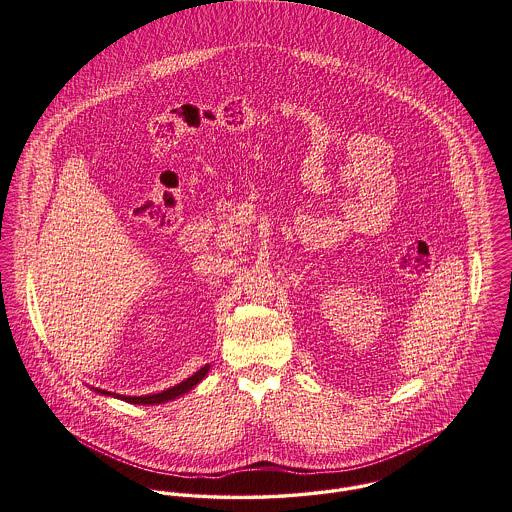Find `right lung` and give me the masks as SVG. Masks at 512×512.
<instances>
[{"mask_svg": "<svg viewBox=\"0 0 512 512\" xmlns=\"http://www.w3.org/2000/svg\"><path fill=\"white\" fill-rule=\"evenodd\" d=\"M207 372H209V366H203L199 372H195L191 377H187L186 381H182V383H178V385H174V387H170V389H166V391H162V393L144 395V397L115 395V393H105V391H101V389H95V391H97V393H105V395L119 397V399H123V401H127V403H135V405H156V403H166V401H172V399H176V397L184 395V393H187L189 389H193V387H195V385L205 377V373Z\"/></svg>", "mask_w": 512, "mask_h": 512, "instance_id": "right-lung-1", "label": "right lung"}]
</instances>
